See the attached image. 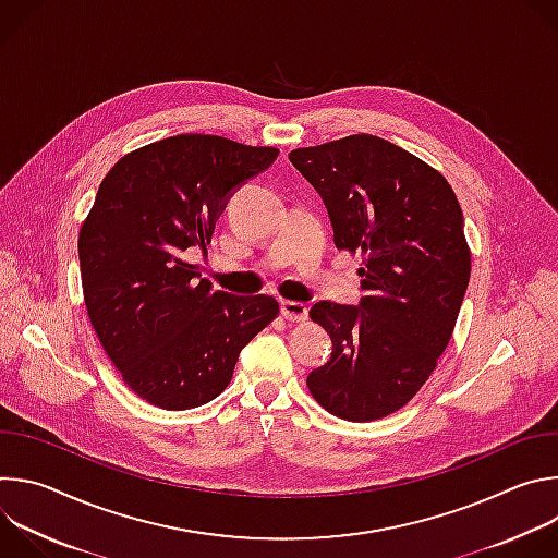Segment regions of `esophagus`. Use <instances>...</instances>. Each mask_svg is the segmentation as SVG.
Segmentation results:
<instances>
[{"instance_id":"34e87169","label":"esophagus","mask_w":558,"mask_h":558,"mask_svg":"<svg viewBox=\"0 0 558 558\" xmlns=\"http://www.w3.org/2000/svg\"><path fill=\"white\" fill-rule=\"evenodd\" d=\"M280 313H282L284 320H289V323H304L306 317H308V308H306V304H302V302H293V300H282V304H280Z\"/></svg>"}]
</instances>
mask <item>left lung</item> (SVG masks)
<instances>
[{"mask_svg": "<svg viewBox=\"0 0 558 558\" xmlns=\"http://www.w3.org/2000/svg\"><path fill=\"white\" fill-rule=\"evenodd\" d=\"M289 161L325 201L336 247L364 254L360 302L308 311L333 351L306 386L340 420L386 417L413 400L452 336L470 280L461 207L439 172L373 134Z\"/></svg>", "mask_w": 558, "mask_h": 558, "instance_id": "8db88e82", "label": "left lung"}]
</instances>
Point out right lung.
<instances>
[{
	"instance_id": "1",
	"label": "right lung",
	"mask_w": 558,
	"mask_h": 558,
	"mask_svg": "<svg viewBox=\"0 0 558 558\" xmlns=\"http://www.w3.org/2000/svg\"><path fill=\"white\" fill-rule=\"evenodd\" d=\"M276 158V147L179 134L123 156L99 185L78 233L86 308L123 381L149 404L211 402L278 315L271 295L218 291L183 260L207 252L233 192Z\"/></svg>"
}]
</instances>
